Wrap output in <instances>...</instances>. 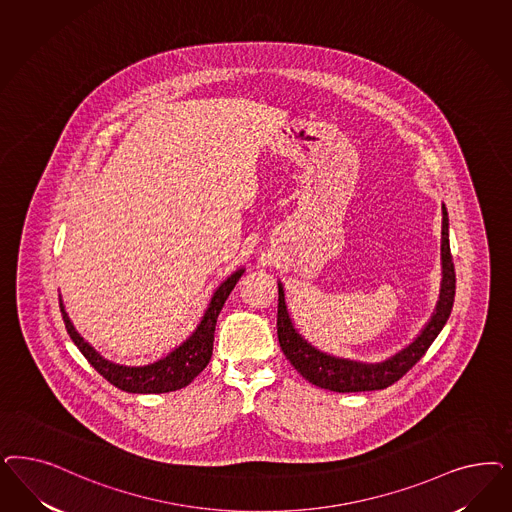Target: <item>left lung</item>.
<instances>
[{"label":"left lung","mask_w":512,"mask_h":512,"mask_svg":"<svg viewBox=\"0 0 512 512\" xmlns=\"http://www.w3.org/2000/svg\"><path fill=\"white\" fill-rule=\"evenodd\" d=\"M441 265L443 279L435 311L429 316L426 326L407 347L397 350L390 358L382 362H360L352 358H339L311 345L294 326V320L288 313L284 288L279 281V314H277V335L286 360L296 367L314 386L347 394V392H371L388 388L401 379L414 363L418 362L437 335L445 328L446 320L454 305L456 294V271L450 254L448 241V213L443 203V230H441Z\"/></svg>","instance_id":"left-lung-1"}]
</instances>
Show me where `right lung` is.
Segmentation results:
<instances>
[{
	"label": "right lung",
	"instance_id": "obj_1",
	"mask_svg": "<svg viewBox=\"0 0 512 512\" xmlns=\"http://www.w3.org/2000/svg\"><path fill=\"white\" fill-rule=\"evenodd\" d=\"M245 267L233 271L226 281L220 282L218 288L207 303V309L201 316L196 330L192 331L179 347L173 348L169 354L162 356L156 362L147 365H122L103 358L96 348L88 341H84L81 333L75 330L73 322L69 320L66 307L60 297V311L64 316L67 333L71 341L83 352L84 358L98 371L103 379L109 380L113 386L130 392V394H165L175 392L188 386L199 373L207 367L213 356V341H215V328L218 314L222 311L226 299L235 288Z\"/></svg>",
	"mask_w": 512,
	"mask_h": 512
}]
</instances>
